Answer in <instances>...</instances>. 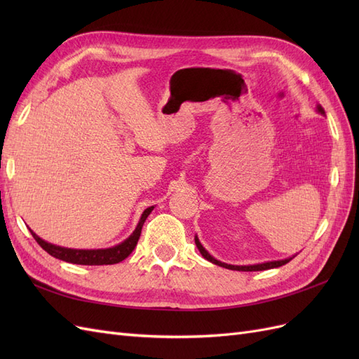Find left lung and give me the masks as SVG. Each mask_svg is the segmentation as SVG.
<instances>
[{"mask_svg": "<svg viewBox=\"0 0 359 359\" xmlns=\"http://www.w3.org/2000/svg\"><path fill=\"white\" fill-rule=\"evenodd\" d=\"M316 111H318L320 115H325V111H323V107H322L320 104L316 106ZM194 243H196V247L199 248L201 255H202L206 260H210V262H212V264H215V265H219V266H223V268H227V269H233V271H264V269H271V268H278V266H281V265H286V264L289 262V260H292V257H295V256H292V257H287V259L269 260V262L255 264V265H231V264L220 262V260H217L215 257H212V256L203 248V245L201 244L198 236H194Z\"/></svg>", "mask_w": 359, "mask_h": 359, "instance_id": "1", "label": "left lung"}]
</instances>
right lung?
<instances>
[{
  "mask_svg": "<svg viewBox=\"0 0 359 359\" xmlns=\"http://www.w3.org/2000/svg\"><path fill=\"white\" fill-rule=\"evenodd\" d=\"M154 210V206H149L147 208L142 215H140V220L136 226V229L133 233L130 235L127 240L123 243H119L114 247L109 248H91V250H83V248H67V247H60L55 244H50L45 240H41L39 235L34 232H31V235L34 236V240L39 243V245L48 252L50 256L57 257L60 260H64V262L69 264H76V265H114L121 262L130 253L133 252L137 241L140 232H142V226L147 220V217L151 214V211Z\"/></svg>",
  "mask_w": 359,
  "mask_h": 359,
  "instance_id": "obj_1",
  "label": "right lung"
}]
</instances>
